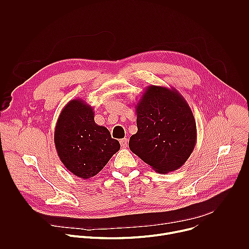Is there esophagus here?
Wrapping results in <instances>:
<instances>
[{"mask_svg": "<svg viewBox=\"0 0 249 249\" xmlns=\"http://www.w3.org/2000/svg\"><path fill=\"white\" fill-rule=\"evenodd\" d=\"M120 145H121V147H123V148L128 147V139H127V138H124V139L120 140Z\"/></svg>", "mask_w": 249, "mask_h": 249, "instance_id": "obj_1", "label": "esophagus"}]
</instances>
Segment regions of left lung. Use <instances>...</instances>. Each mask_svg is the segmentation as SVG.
<instances>
[{"label": "left lung", "mask_w": 249, "mask_h": 249, "mask_svg": "<svg viewBox=\"0 0 249 249\" xmlns=\"http://www.w3.org/2000/svg\"><path fill=\"white\" fill-rule=\"evenodd\" d=\"M138 132L130 150L159 173L178 169L192 154L197 129L185 98L174 88L149 86L135 105Z\"/></svg>", "instance_id": "8db88e82"}]
</instances>
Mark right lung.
<instances>
[{
	"instance_id": "right-lung-1",
	"label": "right lung",
	"mask_w": 249,
	"mask_h": 249,
	"mask_svg": "<svg viewBox=\"0 0 249 249\" xmlns=\"http://www.w3.org/2000/svg\"><path fill=\"white\" fill-rule=\"evenodd\" d=\"M54 143L65 167L83 179L96 175L120 149L108 129L94 122L91 106L79 98L69 101L62 109Z\"/></svg>"
}]
</instances>
